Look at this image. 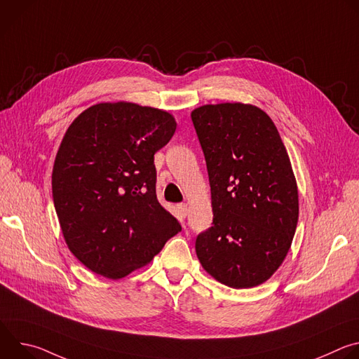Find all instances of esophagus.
<instances>
[{"instance_id": "esophagus-1", "label": "esophagus", "mask_w": 359, "mask_h": 359, "mask_svg": "<svg viewBox=\"0 0 359 359\" xmlns=\"http://www.w3.org/2000/svg\"><path fill=\"white\" fill-rule=\"evenodd\" d=\"M177 209H179L182 216H187V213H189V204L187 203H180V204H177Z\"/></svg>"}]
</instances>
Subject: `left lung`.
<instances>
[{
  "mask_svg": "<svg viewBox=\"0 0 359 359\" xmlns=\"http://www.w3.org/2000/svg\"><path fill=\"white\" fill-rule=\"evenodd\" d=\"M206 158L213 226L196 238L201 267L231 288L266 283L283 264L298 222L287 149L260 108L226 102L191 111Z\"/></svg>",
  "mask_w": 359,
  "mask_h": 359,
  "instance_id": "1",
  "label": "left lung"
}]
</instances>
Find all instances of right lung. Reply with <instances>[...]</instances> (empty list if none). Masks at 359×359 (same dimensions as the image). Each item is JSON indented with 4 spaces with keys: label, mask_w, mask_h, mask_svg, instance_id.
Instances as JSON below:
<instances>
[{
    "label": "right lung",
    "mask_w": 359,
    "mask_h": 359,
    "mask_svg": "<svg viewBox=\"0 0 359 359\" xmlns=\"http://www.w3.org/2000/svg\"><path fill=\"white\" fill-rule=\"evenodd\" d=\"M176 125L163 109L119 100L92 105L67 129L53 197L68 248L90 271L123 278L182 230L158 200L153 163Z\"/></svg>",
    "instance_id": "add662e5"
}]
</instances>
